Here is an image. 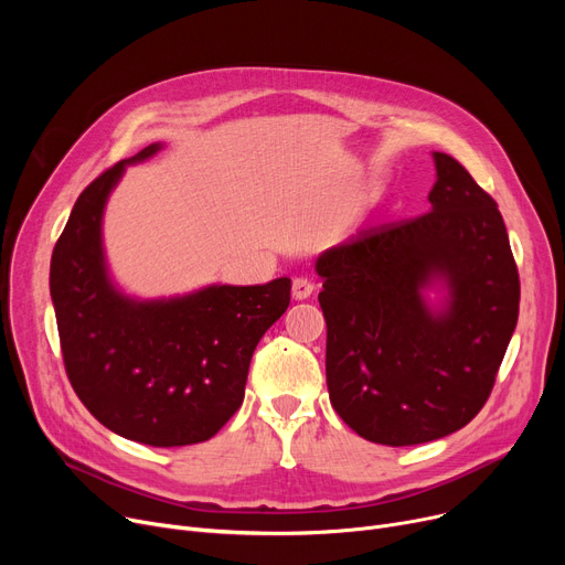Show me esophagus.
<instances>
[{
  "instance_id": "1",
  "label": "esophagus",
  "mask_w": 565,
  "mask_h": 565,
  "mask_svg": "<svg viewBox=\"0 0 565 565\" xmlns=\"http://www.w3.org/2000/svg\"><path fill=\"white\" fill-rule=\"evenodd\" d=\"M313 281L311 279H307V277H295L292 279V298L295 300H307V298H311V292H313Z\"/></svg>"
}]
</instances>
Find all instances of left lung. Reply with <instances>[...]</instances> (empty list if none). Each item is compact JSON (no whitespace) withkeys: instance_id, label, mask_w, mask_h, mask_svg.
<instances>
[{"instance_id":"left-lung-1","label":"left lung","mask_w":565,"mask_h":565,"mask_svg":"<svg viewBox=\"0 0 565 565\" xmlns=\"http://www.w3.org/2000/svg\"><path fill=\"white\" fill-rule=\"evenodd\" d=\"M433 158L426 215L360 231L316 263L332 407L387 447L447 437L477 417L520 311L518 265L494 199L456 158ZM435 278L450 286L441 312L420 295Z\"/></svg>"}]
</instances>
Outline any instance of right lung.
<instances>
[{"instance_id":"right-lung-1","label":"right lung","mask_w":565,"mask_h":565,"mask_svg":"<svg viewBox=\"0 0 565 565\" xmlns=\"http://www.w3.org/2000/svg\"><path fill=\"white\" fill-rule=\"evenodd\" d=\"M116 162L77 196L52 252L50 295L66 375L77 398L111 433L148 447L211 439L243 405L252 354L284 316L290 279L211 286L175 300L135 302L114 290L100 243Z\"/></svg>"}]
</instances>
